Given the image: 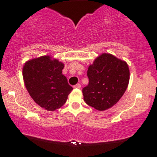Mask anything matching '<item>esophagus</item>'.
<instances>
[{
	"label": "esophagus",
	"instance_id": "1",
	"mask_svg": "<svg viewBox=\"0 0 157 157\" xmlns=\"http://www.w3.org/2000/svg\"><path fill=\"white\" fill-rule=\"evenodd\" d=\"M74 88H75V89H80V88H81V85L79 83H77V84H76L75 86H74Z\"/></svg>",
	"mask_w": 157,
	"mask_h": 157
}]
</instances>
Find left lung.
<instances>
[{
    "label": "left lung",
    "mask_w": 157,
    "mask_h": 157,
    "mask_svg": "<svg viewBox=\"0 0 157 157\" xmlns=\"http://www.w3.org/2000/svg\"><path fill=\"white\" fill-rule=\"evenodd\" d=\"M89 84L82 89L83 99L89 106L102 111L116 104L128 86V65L110 53L94 59L87 71Z\"/></svg>",
    "instance_id": "1"
}]
</instances>
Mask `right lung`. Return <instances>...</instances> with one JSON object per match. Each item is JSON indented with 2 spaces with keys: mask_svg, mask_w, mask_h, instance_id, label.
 Returning a JSON list of instances; mask_svg holds the SVG:
<instances>
[{
  "mask_svg": "<svg viewBox=\"0 0 157 157\" xmlns=\"http://www.w3.org/2000/svg\"><path fill=\"white\" fill-rule=\"evenodd\" d=\"M64 64L50 56L28 60L23 67V78L30 97L48 111L63 106L73 88L63 75Z\"/></svg>",
  "mask_w": 157,
  "mask_h": 157,
  "instance_id": "1",
  "label": "right lung"
}]
</instances>
